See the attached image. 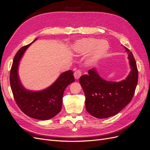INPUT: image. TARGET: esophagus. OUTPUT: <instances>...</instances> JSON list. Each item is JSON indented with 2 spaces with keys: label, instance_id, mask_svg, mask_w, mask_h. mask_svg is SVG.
<instances>
[{
  "label": "esophagus",
  "instance_id": "1",
  "mask_svg": "<svg viewBox=\"0 0 150 150\" xmlns=\"http://www.w3.org/2000/svg\"><path fill=\"white\" fill-rule=\"evenodd\" d=\"M74 78L76 79H79V78L81 76V71L80 70H78L76 71L74 73Z\"/></svg>",
  "mask_w": 150,
  "mask_h": 150
}]
</instances>
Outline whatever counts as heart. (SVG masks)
Instances as JSON below:
<instances>
[{
	"mask_svg": "<svg viewBox=\"0 0 150 150\" xmlns=\"http://www.w3.org/2000/svg\"><path fill=\"white\" fill-rule=\"evenodd\" d=\"M72 50L76 54L81 56L91 53L87 63L92 65L106 56L110 50V44L106 40H100L93 38H83L76 40L72 45Z\"/></svg>",
	"mask_w": 150,
	"mask_h": 150,
	"instance_id": "1",
	"label": "heart"
}]
</instances>
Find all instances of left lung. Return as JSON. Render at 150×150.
<instances>
[{"label": "left lung", "instance_id": "1", "mask_svg": "<svg viewBox=\"0 0 150 150\" xmlns=\"http://www.w3.org/2000/svg\"><path fill=\"white\" fill-rule=\"evenodd\" d=\"M128 54L131 71L119 81H106L99 76L96 68L81 77L79 83L85 94L86 111L97 118H107L117 115L132 99L138 79L137 63L133 54L124 47Z\"/></svg>", "mask_w": 150, "mask_h": 150}]
</instances>
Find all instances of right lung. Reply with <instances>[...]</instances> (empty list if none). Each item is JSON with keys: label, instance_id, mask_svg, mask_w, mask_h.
Returning a JSON list of instances; mask_svg holds the SVG:
<instances>
[{"label": "right lung", "instance_id": "right-lung-1", "mask_svg": "<svg viewBox=\"0 0 150 150\" xmlns=\"http://www.w3.org/2000/svg\"><path fill=\"white\" fill-rule=\"evenodd\" d=\"M37 39L21 47L16 54L10 73V83L13 97L21 111L32 118L45 121L52 118L61 111L64 90L74 82V77L73 72L69 70L61 73L51 86L42 90L26 89L19 78V66L26 50Z\"/></svg>", "mask_w": 150, "mask_h": 150}]
</instances>
